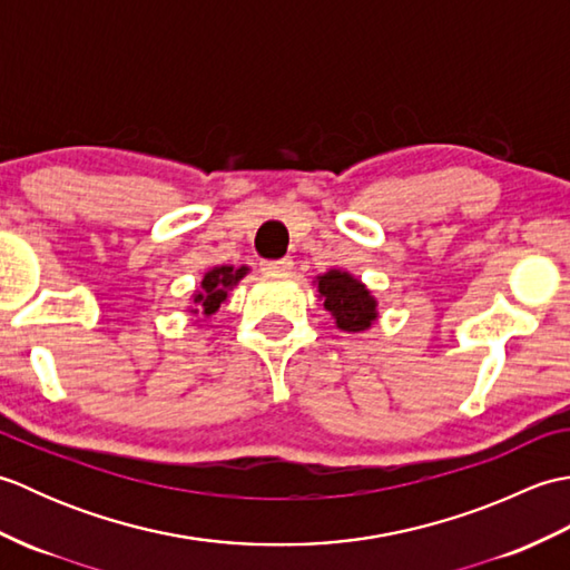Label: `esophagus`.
<instances>
[{
	"label": "esophagus",
	"instance_id": "esophagus-1",
	"mask_svg": "<svg viewBox=\"0 0 570 570\" xmlns=\"http://www.w3.org/2000/svg\"><path fill=\"white\" fill-rule=\"evenodd\" d=\"M292 266H294L292 259H274V262H264L262 272L264 274H286V272H292Z\"/></svg>",
	"mask_w": 570,
	"mask_h": 570
}]
</instances>
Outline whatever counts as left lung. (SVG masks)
<instances>
[{
  "mask_svg": "<svg viewBox=\"0 0 570 570\" xmlns=\"http://www.w3.org/2000/svg\"><path fill=\"white\" fill-rule=\"evenodd\" d=\"M318 298L323 308L335 318V325L345 333L370 331L372 323L380 318L377 298L370 288L345 269H328L316 276Z\"/></svg>",
  "mask_w": 570,
  "mask_h": 570,
  "instance_id": "obj_1",
  "label": "left lung"
}]
</instances>
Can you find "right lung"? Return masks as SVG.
<instances>
[{
  "instance_id": "obj_1",
  "label": "right lung",
  "mask_w": 570,
  "mask_h": 570,
  "mask_svg": "<svg viewBox=\"0 0 570 570\" xmlns=\"http://www.w3.org/2000/svg\"><path fill=\"white\" fill-rule=\"evenodd\" d=\"M249 274V266H213L203 274L200 278V288L193 294V306L188 308L190 316H213V313L220 308V304L227 301L229 288H235L242 278Z\"/></svg>"
}]
</instances>
